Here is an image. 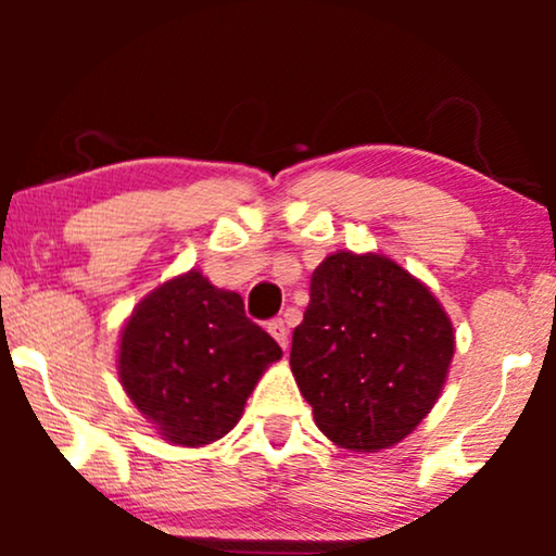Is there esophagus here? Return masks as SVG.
<instances>
[{"mask_svg": "<svg viewBox=\"0 0 556 556\" xmlns=\"http://www.w3.org/2000/svg\"><path fill=\"white\" fill-rule=\"evenodd\" d=\"M268 331H270V337L278 341L280 346H288V326H286V321L283 318H273V321L268 324Z\"/></svg>", "mask_w": 556, "mask_h": 556, "instance_id": "obj_1", "label": "esophagus"}]
</instances>
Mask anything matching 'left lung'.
<instances>
[{
    "mask_svg": "<svg viewBox=\"0 0 556 556\" xmlns=\"http://www.w3.org/2000/svg\"><path fill=\"white\" fill-rule=\"evenodd\" d=\"M453 324L390 257L333 253L311 276L291 369L318 430L354 453L407 438L443 390Z\"/></svg>",
    "mask_w": 556,
    "mask_h": 556,
    "instance_id": "8db88e82",
    "label": "left lung"
}]
</instances>
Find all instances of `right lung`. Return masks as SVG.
Masks as SVG:
<instances>
[{"instance_id": "add662e5", "label": "right lung", "mask_w": 556, "mask_h": 556, "mask_svg": "<svg viewBox=\"0 0 556 556\" xmlns=\"http://www.w3.org/2000/svg\"><path fill=\"white\" fill-rule=\"evenodd\" d=\"M238 293L200 270L166 280L134 308L118 346L121 384L174 445L215 443L238 425L265 367L280 359Z\"/></svg>"}]
</instances>
